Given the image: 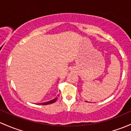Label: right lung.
I'll return each mask as SVG.
<instances>
[{
    "label": "right lung",
    "mask_w": 131,
    "mask_h": 131,
    "mask_svg": "<svg viewBox=\"0 0 131 131\" xmlns=\"http://www.w3.org/2000/svg\"><path fill=\"white\" fill-rule=\"evenodd\" d=\"M58 96H59V95H58ZM57 99H58V97H56L55 98L53 99V100L51 101H50L48 102H46V103H40V104H41V105H47V104H52V103H54V102L56 101L57 100Z\"/></svg>",
    "instance_id": "1"
}]
</instances>
